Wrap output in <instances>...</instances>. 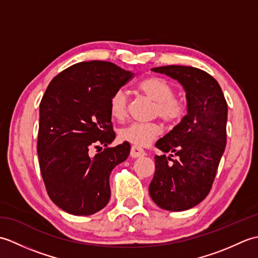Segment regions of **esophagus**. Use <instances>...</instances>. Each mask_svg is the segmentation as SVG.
<instances>
[{
    "mask_svg": "<svg viewBox=\"0 0 258 258\" xmlns=\"http://www.w3.org/2000/svg\"><path fill=\"white\" fill-rule=\"evenodd\" d=\"M144 155H145V151L143 149H141V147H138V146H132V149H131V156L136 158Z\"/></svg>",
    "mask_w": 258,
    "mask_h": 258,
    "instance_id": "obj_1",
    "label": "esophagus"
}]
</instances>
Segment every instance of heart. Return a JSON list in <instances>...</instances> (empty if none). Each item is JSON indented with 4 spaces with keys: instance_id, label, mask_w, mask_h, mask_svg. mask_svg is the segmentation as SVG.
Segmentation results:
<instances>
[{
    "instance_id": "1",
    "label": "heart",
    "mask_w": 258,
    "mask_h": 258,
    "mask_svg": "<svg viewBox=\"0 0 258 258\" xmlns=\"http://www.w3.org/2000/svg\"><path fill=\"white\" fill-rule=\"evenodd\" d=\"M139 90L155 102V114L168 123H175L183 117L185 104L174 97V89L166 80L150 76L142 80ZM109 114L116 120H123L127 114V96L123 90H117L109 98ZM162 133L157 123H132L119 131V139L134 146L143 147L151 144Z\"/></svg>"
}]
</instances>
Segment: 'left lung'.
<instances>
[{"instance_id":"1","label":"left lung","mask_w":258,"mask_h":258,"mask_svg":"<svg viewBox=\"0 0 258 258\" xmlns=\"http://www.w3.org/2000/svg\"><path fill=\"white\" fill-rule=\"evenodd\" d=\"M176 80L186 93L187 114L155 146L172 154L155 156L149 191L163 210L196 206L210 193L226 146L227 103L217 81L200 69L182 65L154 68Z\"/></svg>"}]
</instances>
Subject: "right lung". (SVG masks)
<instances>
[{
	"label": "right lung",
	"mask_w": 258,
	"mask_h": 258,
	"mask_svg": "<svg viewBox=\"0 0 258 258\" xmlns=\"http://www.w3.org/2000/svg\"><path fill=\"white\" fill-rule=\"evenodd\" d=\"M134 73L111 62L90 61L64 70L40 104L37 155L52 202L72 215H92L111 197L109 175L128 157V143L91 155L115 139L109 98Z\"/></svg>",
	"instance_id": "1"
}]
</instances>
